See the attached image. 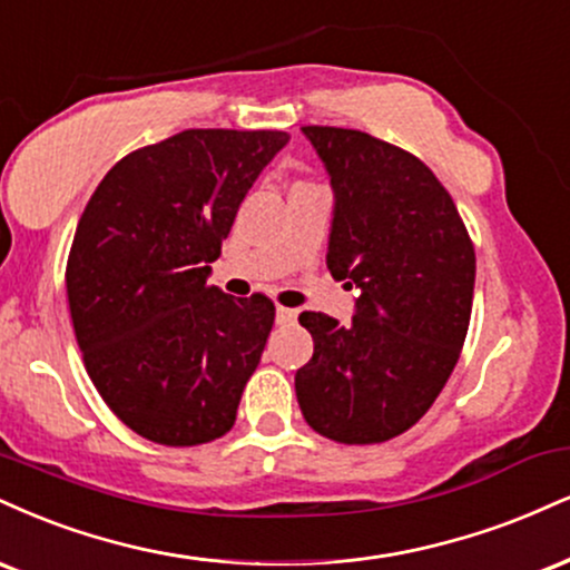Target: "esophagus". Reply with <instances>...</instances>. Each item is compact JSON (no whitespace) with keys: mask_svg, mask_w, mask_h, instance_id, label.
<instances>
[{"mask_svg":"<svg viewBox=\"0 0 570 570\" xmlns=\"http://www.w3.org/2000/svg\"><path fill=\"white\" fill-rule=\"evenodd\" d=\"M276 321H278V324H294V321H297V311L278 305L276 307Z\"/></svg>","mask_w":570,"mask_h":570,"instance_id":"obj_1","label":"esophagus"}]
</instances>
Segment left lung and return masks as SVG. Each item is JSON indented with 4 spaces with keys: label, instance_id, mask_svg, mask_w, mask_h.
Here are the masks:
<instances>
[{
    "label": "left lung",
    "instance_id": "1",
    "mask_svg": "<svg viewBox=\"0 0 570 570\" xmlns=\"http://www.w3.org/2000/svg\"><path fill=\"white\" fill-rule=\"evenodd\" d=\"M334 188L326 267L361 289L351 324L299 315L313 358L294 390L337 443H382L433 406L468 337L475 249L454 198L409 150L342 127H303Z\"/></svg>",
    "mask_w": 570,
    "mask_h": 570
}]
</instances>
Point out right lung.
I'll return each instance as SVG.
<instances>
[{
	"mask_svg": "<svg viewBox=\"0 0 570 570\" xmlns=\"http://www.w3.org/2000/svg\"><path fill=\"white\" fill-rule=\"evenodd\" d=\"M278 129H185L102 177L66 265L73 334L92 385L137 435L198 445L236 422L276 307L209 286L236 212Z\"/></svg>",
	"mask_w": 570,
	"mask_h": 570,
	"instance_id": "right-lung-1",
	"label": "right lung"
}]
</instances>
